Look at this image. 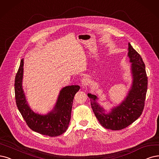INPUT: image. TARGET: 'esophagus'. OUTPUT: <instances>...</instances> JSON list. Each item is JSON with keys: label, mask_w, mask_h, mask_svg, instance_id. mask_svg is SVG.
Masks as SVG:
<instances>
[{"label": "esophagus", "mask_w": 159, "mask_h": 159, "mask_svg": "<svg viewBox=\"0 0 159 159\" xmlns=\"http://www.w3.org/2000/svg\"><path fill=\"white\" fill-rule=\"evenodd\" d=\"M89 79L88 77H84L83 78V79L81 80V84H82V86L83 88H86L87 86V85L89 84Z\"/></svg>", "instance_id": "obj_1"}]
</instances>
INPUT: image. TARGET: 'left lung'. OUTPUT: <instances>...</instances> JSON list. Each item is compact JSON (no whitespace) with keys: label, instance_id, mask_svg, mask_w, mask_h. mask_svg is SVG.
Here are the masks:
<instances>
[{"label":"left lung","instance_id":"1","mask_svg":"<svg viewBox=\"0 0 159 159\" xmlns=\"http://www.w3.org/2000/svg\"><path fill=\"white\" fill-rule=\"evenodd\" d=\"M128 56L130 58L132 84L124 101L111 109L109 113L97 102L96 95L88 93L92 110L101 125L112 130H120L130 125L142 115L145 105L148 76L142 57L128 43Z\"/></svg>","mask_w":159,"mask_h":159}]
</instances>
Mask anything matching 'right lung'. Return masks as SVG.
<instances>
[{
	"mask_svg": "<svg viewBox=\"0 0 159 159\" xmlns=\"http://www.w3.org/2000/svg\"><path fill=\"white\" fill-rule=\"evenodd\" d=\"M23 75V59H21L15 78V98L17 109L28 126L34 132L50 137L64 133L70 120L74 96L80 90V86L72 85L63 88L52 111L46 115H40L33 112L27 104L22 88Z\"/></svg>",
	"mask_w": 159,
	"mask_h": 159,
	"instance_id": "obj_1",
	"label": "right lung"
}]
</instances>
